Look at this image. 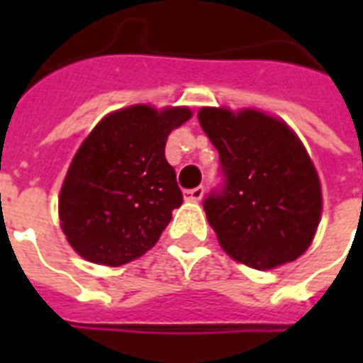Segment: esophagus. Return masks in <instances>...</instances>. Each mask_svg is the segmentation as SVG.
Here are the masks:
<instances>
[{"instance_id":"esophagus-1","label":"esophagus","mask_w":363,"mask_h":363,"mask_svg":"<svg viewBox=\"0 0 363 363\" xmlns=\"http://www.w3.org/2000/svg\"><path fill=\"white\" fill-rule=\"evenodd\" d=\"M203 186H196L192 190H184V199L186 201H199V199L203 198Z\"/></svg>"}]
</instances>
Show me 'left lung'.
<instances>
[{"label": "left lung", "mask_w": 363, "mask_h": 363, "mask_svg": "<svg viewBox=\"0 0 363 363\" xmlns=\"http://www.w3.org/2000/svg\"><path fill=\"white\" fill-rule=\"evenodd\" d=\"M198 118L224 175L222 188L203 199L220 247L254 269L299 258L322 213L320 181L303 143L286 122L256 109L203 107Z\"/></svg>", "instance_id": "1"}]
</instances>
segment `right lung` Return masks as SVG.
<instances>
[{"mask_svg": "<svg viewBox=\"0 0 363 363\" xmlns=\"http://www.w3.org/2000/svg\"><path fill=\"white\" fill-rule=\"evenodd\" d=\"M188 107L131 105L99 121L71 162L58 199L60 222L77 254L94 264H128L150 250L182 203L165 160L171 131Z\"/></svg>", "mask_w": 363, "mask_h": 363, "instance_id": "obj_1", "label": "right lung"}]
</instances>
